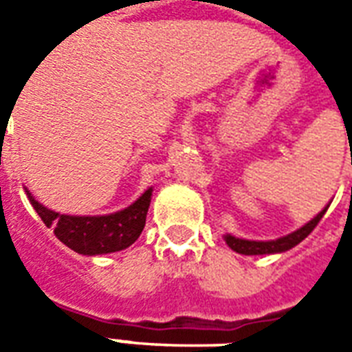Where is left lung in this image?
<instances>
[{"instance_id":"8db88e82","label":"left lung","mask_w":352,"mask_h":352,"mask_svg":"<svg viewBox=\"0 0 352 352\" xmlns=\"http://www.w3.org/2000/svg\"><path fill=\"white\" fill-rule=\"evenodd\" d=\"M328 206L318 211L313 219L298 226L292 232L288 234H283V236L273 237V239H252V237L245 236H236V234H224V241L228 245L232 251L239 252V254H247V256H254V254H277V252H285L288 249H292L296 245L303 241L305 237L309 236L313 228L317 226L318 221L322 219V214L326 213Z\"/></svg>"}]
</instances>
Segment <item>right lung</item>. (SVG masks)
<instances>
[{
    "label": "right lung",
    "mask_w": 352,
    "mask_h": 352,
    "mask_svg": "<svg viewBox=\"0 0 352 352\" xmlns=\"http://www.w3.org/2000/svg\"><path fill=\"white\" fill-rule=\"evenodd\" d=\"M26 190L30 204L34 206L41 221L54 228V234L72 251L85 254V256H98L109 252L124 251L141 236L145 228L146 211L153 198V188L133 201L130 207L111 214H98V217H77V214H60L45 207L34 198V194Z\"/></svg>",
    "instance_id": "right-lung-1"
}]
</instances>
